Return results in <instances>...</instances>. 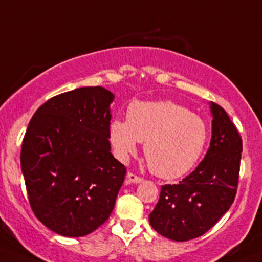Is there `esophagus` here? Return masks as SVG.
<instances>
[{
    "instance_id": "1",
    "label": "esophagus",
    "mask_w": 262,
    "mask_h": 262,
    "mask_svg": "<svg viewBox=\"0 0 262 262\" xmlns=\"http://www.w3.org/2000/svg\"><path fill=\"white\" fill-rule=\"evenodd\" d=\"M142 180H143V178L138 177V175H136L134 172H128V174H126L125 183L126 184H132V183H141Z\"/></svg>"
}]
</instances>
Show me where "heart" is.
<instances>
[{
    "mask_svg": "<svg viewBox=\"0 0 262 262\" xmlns=\"http://www.w3.org/2000/svg\"><path fill=\"white\" fill-rule=\"evenodd\" d=\"M110 142L121 159L143 152L149 170L164 179L187 174L206 148L209 130L200 116L171 101L134 102L128 107L126 121L115 119L108 128Z\"/></svg>",
    "mask_w": 262,
    "mask_h": 262,
    "instance_id": "b5f03b06",
    "label": "heart"
}]
</instances>
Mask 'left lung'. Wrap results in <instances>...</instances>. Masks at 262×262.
I'll list each match as a JSON object with an SVG mask.
<instances>
[{"label": "left lung", "mask_w": 262, "mask_h": 262, "mask_svg": "<svg viewBox=\"0 0 262 262\" xmlns=\"http://www.w3.org/2000/svg\"><path fill=\"white\" fill-rule=\"evenodd\" d=\"M210 107L212 137L206 156L182 182L162 185L149 214L152 228L177 242L201 237L211 229L237 194L242 138L222 106L211 102Z\"/></svg>", "instance_id": "left-lung-1"}]
</instances>
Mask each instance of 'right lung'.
Instances as JSON below:
<instances>
[{
	"label": "right lung",
	"mask_w": 262,
	"mask_h": 262,
	"mask_svg": "<svg viewBox=\"0 0 262 262\" xmlns=\"http://www.w3.org/2000/svg\"><path fill=\"white\" fill-rule=\"evenodd\" d=\"M102 87H83L43 103L25 132L21 171L30 207L43 225L83 237L113 212L126 169L110 152V103Z\"/></svg>",
	"instance_id": "1"
}]
</instances>
